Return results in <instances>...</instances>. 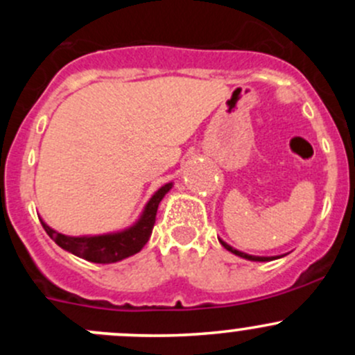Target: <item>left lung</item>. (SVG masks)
<instances>
[{"label": "left lung", "mask_w": 355, "mask_h": 355, "mask_svg": "<svg viewBox=\"0 0 355 355\" xmlns=\"http://www.w3.org/2000/svg\"><path fill=\"white\" fill-rule=\"evenodd\" d=\"M220 242H221V245H223L227 250H230V252L237 254V256H241V257H245V259H249V261H271V259H273V257H256V256H249V254L241 252V250H237V249H234V247H230L228 244H225L223 241H220Z\"/></svg>", "instance_id": "left-lung-1"}]
</instances>
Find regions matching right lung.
I'll use <instances>...</instances> for the list:
<instances>
[{
    "label": "right lung",
    "instance_id": "right-lung-1",
    "mask_svg": "<svg viewBox=\"0 0 355 355\" xmlns=\"http://www.w3.org/2000/svg\"><path fill=\"white\" fill-rule=\"evenodd\" d=\"M171 185L173 184L163 185L149 199V202L146 204L144 213L139 218L137 223L134 227L127 228V230L118 232V234L96 235V237H68V235L58 234V232H55L53 228H49L48 225L41 221L42 228H44L46 234L62 247V249L82 257V259L101 264L116 263V261H121L125 257L137 254L146 245V242L149 241L156 223L157 206H159L164 194L170 191Z\"/></svg>",
    "mask_w": 355,
    "mask_h": 355
}]
</instances>
